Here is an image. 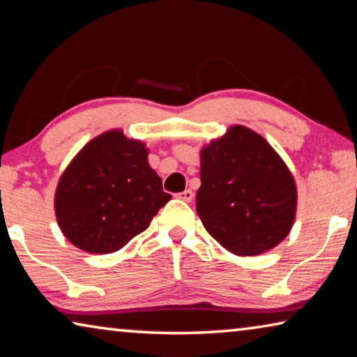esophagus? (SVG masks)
<instances>
[{
    "label": "esophagus",
    "instance_id": "1",
    "mask_svg": "<svg viewBox=\"0 0 357 357\" xmlns=\"http://www.w3.org/2000/svg\"><path fill=\"white\" fill-rule=\"evenodd\" d=\"M176 197L179 198V200L189 203V202H192V198H193V192L190 189H185L184 192H179Z\"/></svg>",
    "mask_w": 357,
    "mask_h": 357
}]
</instances>
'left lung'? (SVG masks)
Returning <instances> with one entry per match:
<instances>
[{"mask_svg":"<svg viewBox=\"0 0 357 357\" xmlns=\"http://www.w3.org/2000/svg\"><path fill=\"white\" fill-rule=\"evenodd\" d=\"M200 179L197 214L228 252L255 257L288 236L298 189L282 157L257 132L231 126L203 146Z\"/></svg>","mask_w":357,"mask_h":357,"instance_id":"obj_1","label":"left lung"}]
</instances>
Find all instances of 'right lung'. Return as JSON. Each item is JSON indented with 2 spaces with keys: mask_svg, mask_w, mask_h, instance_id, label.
Listing matches in <instances>:
<instances>
[{
  "mask_svg": "<svg viewBox=\"0 0 357 357\" xmlns=\"http://www.w3.org/2000/svg\"><path fill=\"white\" fill-rule=\"evenodd\" d=\"M170 200L148 164L146 144L108 130L84 144L61 174L55 214L78 249L113 253L144 231Z\"/></svg>",
  "mask_w": 357,
  "mask_h": 357,
  "instance_id": "right-lung-1",
  "label": "right lung"
}]
</instances>
